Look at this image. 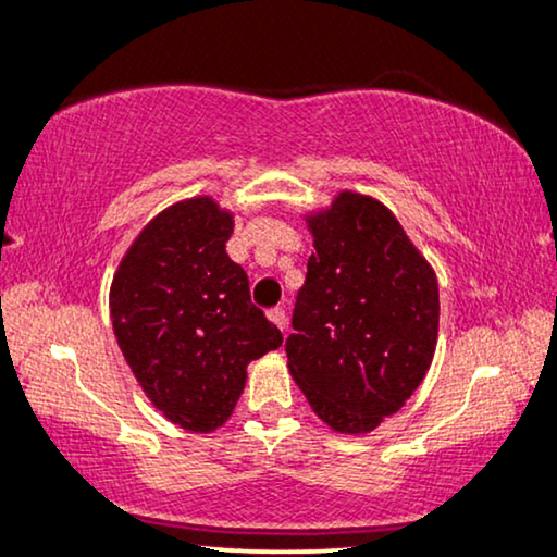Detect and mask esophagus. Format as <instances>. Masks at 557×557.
Listing matches in <instances>:
<instances>
[{"instance_id": "esophagus-1", "label": "esophagus", "mask_w": 557, "mask_h": 557, "mask_svg": "<svg viewBox=\"0 0 557 557\" xmlns=\"http://www.w3.org/2000/svg\"><path fill=\"white\" fill-rule=\"evenodd\" d=\"M267 315H270L272 323H274V326H277L280 331H285V329H287V313H285V308H283V306H274V308H270V311H267Z\"/></svg>"}]
</instances>
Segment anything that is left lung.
<instances>
[{
	"mask_svg": "<svg viewBox=\"0 0 557 557\" xmlns=\"http://www.w3.org/2000/svg\"><path fill=\"white\" fill-rule=\"evenodd\" d=\"M313 255L293 311L287 370L313 413L368 434L400 411L434 360L440 285L398 218L342 189L306 215Z\"/></svg>",
	"mask_w": 557,
	"mask_h": 557,
	"instance_id": "8db88e82",
	"label": "left lung"
}]
</instances>
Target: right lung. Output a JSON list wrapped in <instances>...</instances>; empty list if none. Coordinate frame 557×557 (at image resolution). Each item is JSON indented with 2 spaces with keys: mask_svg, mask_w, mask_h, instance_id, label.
<instances>
[{
  "mask_svg": "<svg viewBox=\"0 0 557 557\" xmlns=\"http://www.w3.org/2000/svg\"><path fill=\"white\" fill-rule=\"evenodd\" d=\"M231 234V210L187 197L146 223L112 274L117 347L151 404L185 432L226 424L249 362L283 344L226 255Z\"/></svg>",
  "mask_w": 557,
  "mask_h": 557,
  "instance_id": "right-lung-1",
  "label": "right lung"
}]
</instances>
